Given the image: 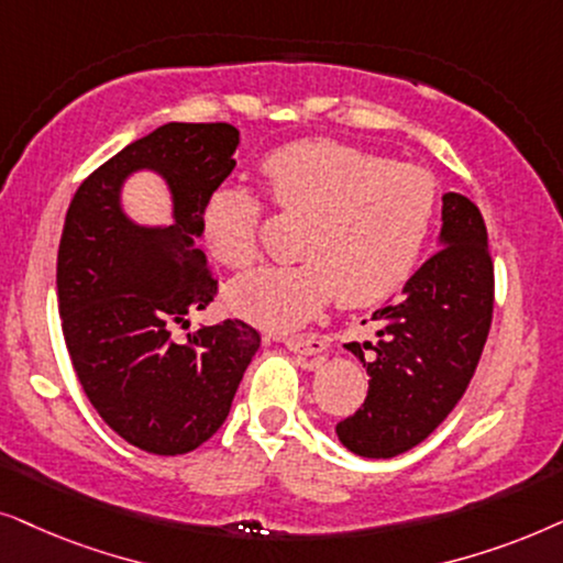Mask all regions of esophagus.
I'll return each instance as SVG.
<instances>
[{
	"mask_svg": "<svg viewBox=\"0 0 563 563\" xmlns=\"http://www.w3.org/2000/svg\"><path fill=\"white\" fill-rule=\"evenodd\" d=\"M286 347L298 355H321L327 350V342L317 334H301V336H288Z\"/></svg>",
	"mask_w": 563,
	"mask_h": 563,
	"instance_id": "1",
	"label": "esophagus"
}]
</instances>
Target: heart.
<instances>
[{"mask_svg":"<svg viewBox=\"0 0 563 563\" xmlns=\"http://www.w3.org/2000/svg\"><path fill=\"white\" fill-rule=\"evenodd\" d=\"M269 195L286 211L311 213L301 265L252 269L227 288V306L252 324L288 332L336 294L342 306H371L407 280L430 234L438 187L417 164H391L332 139L275 148L262 162ZM260 200L223 185L203 208V244L216 262L254 257Z\"/></svg>","mask_w":563,"mask_h":563,"instance_id":"1","label":"heart"}]
</instances>
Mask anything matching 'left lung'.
<instances>
[{
	"label": "left lung",
	"instance_id": "left-lung-1",
	"mask_svg": "<svg viewBox=\"0 0 563 563\" xmlns=\"http://www.w3.org/2000/svg\"><path fill=\"white\" fill-rule=\"evenodd\" d=\"M494 309V267L482 211L443 195L432 254L373 313L376 342L344 344L368 373V396L334 427L360 459H394L422 443L461 401L482 357ZM363 349H373L365 358Z\"/></svg>",
	"mask_w": 563,
	"mask_h": 563
}]
</instances>
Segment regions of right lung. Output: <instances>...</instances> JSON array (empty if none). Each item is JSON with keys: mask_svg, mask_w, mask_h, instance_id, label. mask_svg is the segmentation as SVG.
<instances>
[{"mask_svg": "<svg viewBox=\"0 0 563 563\" xmlns=\"http://www.w3.org/2000/svg\"><path fill=\"white\" fill-rule=\"evenodd\" d=\"M236 148L229 123H164L92 172L66 213L56 265L66 350L97 415L154 455L213 438L260 350L257 329L239 319L172 336L213 301L198 239ZM141 170L168 187L169 224H141L124 208V185Z\"/></svg>", "mask_w": 563, "mask_h": 563, "instance_id": "obj_1", "label": "right lung"}]
</instances>
